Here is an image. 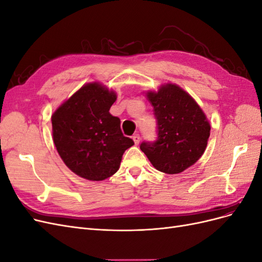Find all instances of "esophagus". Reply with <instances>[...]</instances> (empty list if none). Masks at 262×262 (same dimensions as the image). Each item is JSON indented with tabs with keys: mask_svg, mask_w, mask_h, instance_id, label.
<instances>
[{
	"mask_svg": "<svg viewBox=\"0 0 262 262\" xmlns=\"http://www.w3.org/2000/svg\"><path fill=\"white\" fill-rule=\"evenodd\" d=\"M132 139H133L134 143H136V144H139V143H140V141H141V137L139 136L138 133H137V134H133V136H132Z\"/></svg>",
	"mask_w": 262,
	"mask_h": 262,
	"instance_id": "obj_1",
	"label": "esophagus"
}]
</instances>
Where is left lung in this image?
Wrapping results in <instances>:
<instances>
[{
  "label": "left lung",
  "instance_id": "1",
  "mask_svg": "<svg viewBox=\"0 0 262 262\" xmlns=\"http://www.w3.org/2000/svg\"><path fill=\"white\" fill-rule=\"evenodd\" d=\"M146 96L154 108L157 139L142 142L140 148L157 170L184 171L207 148L210 122L195 100L176 84H165Z\"/></svg>",
  "mask_w": 262,
  "mask_h": 262
}]
</instances>
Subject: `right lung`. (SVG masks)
<instances>
[{
    "label": "right lung",
    "instance_id": "obj_1",
    "mask_svg": "<svg viewBox=\"0 0 262 262\" xmlns=\"http://www.w3.org/2000/svg\"><path fill=\"white\" fill-rule=\"evenodd\" d=\"M115 92L99 83L81 87L51 117L54 145L62 161L82 178L104 180L120 167L125 149L134 142L120 129V119L110 115Z\"/></svg>",
    "mask_w": 262,
    "mask_h": 262
}]
</instances>
